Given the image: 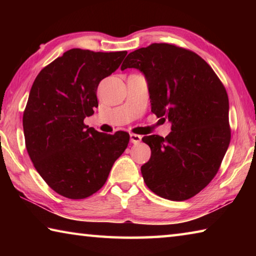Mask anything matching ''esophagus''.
Here are the masks:
<instances>
[{
	"mask_svg": "<svg viewBox=\"0 0 256 256\" xmlns=\"http://www.w3.org/2000/svg\"><path fill=\"white\" fill-rule=\"evenodd\" d=\"M130 140H131L133 144H140V142H141V136H138V134L131 133V134H130Z\"/></svg>",
	"mask_w": 256,
	"mask_h": 256,
	"instance_id": "esophagus-1",
	"label": "esophagus"
}]
</instances>
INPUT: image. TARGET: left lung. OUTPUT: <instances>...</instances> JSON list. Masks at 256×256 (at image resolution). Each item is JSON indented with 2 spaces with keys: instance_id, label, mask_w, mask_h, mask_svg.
Wrapping results in <instances>:
<instances>
[{
  "instance_id": "8db88e82",
  "label": "left lung",
  "mask_w": 256,
  "mask_h": 256,
  "mask_svg": "<svg viewBox=\"0 0 256 256\" xmlns=\"http://www.w3.org/2000/svg\"><path fill=\"white\" fill-rule=\"evenodd\" d=\"M128 68L148 81L151 112L172 123L166 138H142L151 149L146 184L167 200H188L216 176L230 142L226 89L198 54L166 42L130 53L120 70Z\"/></svg>"
}]
</instances>
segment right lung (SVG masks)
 <instances>
[{
	"mask_svg": "<svg viewBox=\"0 0 256 256\" xmlns=\"http://www.w3.org/2000/svg\"><path fill=\"white\" fill-rule=\"evenodd\" d=\"M126 54L73 48L34 81L22 118L26 148L36 170L60 196H92L126 149L128 133L106 134L84 123L98 107L99 82L118 70Z\"/></svg>",
	"mask_w": 256,
	"mask_h": 256,
	"instance_id": "add662e5",
	"label": "right lung"
}]
</instances>
